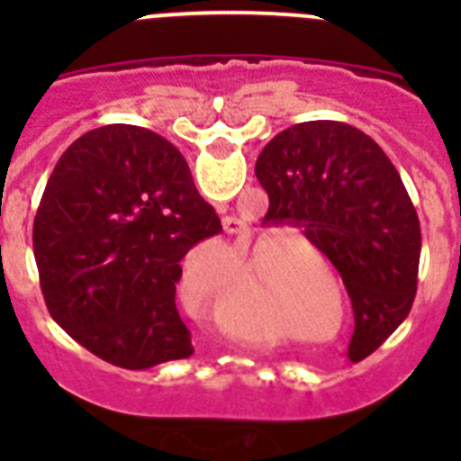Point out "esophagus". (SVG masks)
Wrapping results in <instances>:
<instances>
[{
  "label": "esophagus",
  "mask_w": 461,
  "mask_h": 461,
  "mask_svg": "<svg viewBox=\"0 0 461 461\" xmlns=\"http://www.w3.org/2000/svg\"><path fill=\"white\" fill-rule=\"evenodd\" d=\"M223 228H226V233H230V235L247 233V223H244L242 219L235 217V214H228V217H223Z\"/></svg>",
  "instance_id": "1"
}]
</instances>
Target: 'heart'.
Instances as JSON below:
<instances>
[{
	"instance_id": "b5f03b06",
	"label": "heart",
	"mask_w": 461,
	"mask_h": 461,
	"mask_svg": "<svg viewBox=\"0 0 461 461\" xmlns=\"http://www.w3.org/2000/svg\"><path fill=\"white\" fill-rule=\"evenodd\" d=\"M272 276V266L266 267ZM203 319L226 339L247 346H272L276 341L300 337V330L281 316L266 297L251 295L244 286L210 293L198 304Z\"/></svg>"
}]
</instances>
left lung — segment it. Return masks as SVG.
Returning <instances> with one entry per match:
<instances>
[{
  "label": "left lung",
  "instance_id": "left-lung-1",
  "mask_svg": "<svg viewBox=\"0 0 461 461\" xmlns=\"http://www.w3.org/2000/svg\"><path fill=\"white\" fill-rule=\"evenodd\" d=\"M266 221L304 228L339 270L356 316L348 357L365 360L409 316L420 221L397 168L356 126L316 120L276 133L256 158Z\"/></svg>",
  "mask_w": 461,
  "mask_h": 461
}]
</instances>
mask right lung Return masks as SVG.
Wrapping results in <instances>:
<instances>
[{"mask_svg":"<svg viewBox=\"0 0 461 461\" xmlns=\"http://www.w3.org/2000/svg\"><path fill=\"white\" fill-rule=\"evenodd\" d=\"M219 230L180 149L142 126H99L59 157L36 210L48 312L115 367L185 360L194 346L175 307L180 260Z\"/></svg>","mask_w":461,"mask_h":461,"instance_id":"obj_1","label":"right lung"}]
</instances>
